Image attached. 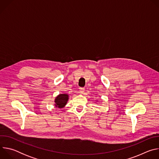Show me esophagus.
Returning <instances> with one entry per match:
<instances>
[{
	"label": "esophagus",
	"instance_id": "esophagus-1",
	"mask_svg": "<svg viewBox=\"0 0 159 159\" xmlns=\"http://www.w3.org/2000/svg\"><path fill=\"white\" fill-rule=\"evenodd\" d=\"M84 90H85V89H84V88H83V87H80V88H79V91H80V93H81V94L84 93Z\"/></svg>",
	"mask_w": 159,
	"mask_h": 159
}]
</instances>
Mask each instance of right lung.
Here are the masks:
<instances>
[{
    "label": "right lung",
    "instance_id": "1",
    "mask_svg": "<svg viewBox=\"0 0 159 159\" xmlns=\"http://www.w3.org/2000/svg\"><path fill=\"white\" fill-rule=\"evenodd\" d=\"M69 100V95L66 94H60L55 99V105L58 108L63 107Z\"/></svg>",
    "mask_w": 159,
    "mask_h": 159
}]
</instances>
